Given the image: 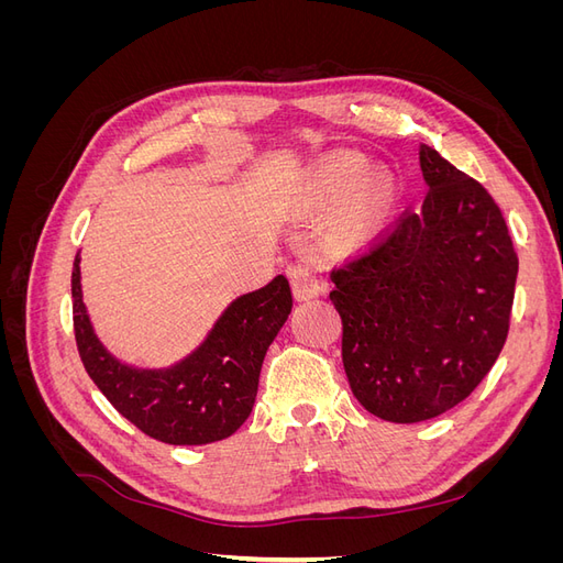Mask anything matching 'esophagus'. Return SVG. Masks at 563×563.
<instances>
[{"instance_id":"1","label":"esophagus","mask_w":563,"mask_h":563,"mask_svg":"<svg viewBox=\"0 0 563 563\" xmlns=\"http://www.w3.org/2000/svg\"><path fill=\"white\" fill-rule=\"evenodd\" d=\"M288 279H291L294 296L298 300H310L323 291V282L308 261H298L288 267Z\"/></svg>"}]
</instances>
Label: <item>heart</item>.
<instances>
[{"mask_svg":"<svg viewBox=\"0 0 563 563\" xmlns=\"http://www.w3.org/2000/svg\"><path fill=\"white\" fill-rule=\"evenodd\" d=\"M364 166L352 157H340L333 164L323 168L319 187H317V201L329 203L338 197H343L347 190L362 180ZM380 213V197L376 190L362 192L350 207L340 216V232L345 236H360L378 220Z\"/></svg>","mask_w":563,"mask_h":563,"instance_id":"1","label":"heart"}]
</instances>
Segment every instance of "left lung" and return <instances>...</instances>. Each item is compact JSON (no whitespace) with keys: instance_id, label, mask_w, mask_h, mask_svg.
I'll return each mask as SVG.
<instances>
[{"instance_id":"1","label":"left lung","mask_w":563,"mask_h":563,"mask_svg":"<svg viewBox=\"0 0 563 563\" xmlns=\"http://www.w3.org/2000/svg\"><path fill=\"white\" fill-rule=\"evenodd\" d=\"M422 209L331 269L343 366L366 411L430 420L467 399L509 333L519 258L486 187L420 145Z\"/></svg>"}]
</instances>
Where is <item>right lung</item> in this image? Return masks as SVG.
<instances>
[{
  "mask_svg": "<svg viewBox=\"0 0 563 563\" xmlns=\"http://www.w3.org/2000/svg\"><path fill=\"white\" fill-rule=\"evenodd\" d=\"M284 275L236 298L195 354L174 368L139 371L119 364L91 331L81 302L79 253L73 267V323L79 360L108 401L147 437L199 446L240 430L249 418L265 352L291 312Z\"/></svg>",
  "mask_w": 563,
  "mask_h": 563,
  "instance_id": "right-lung-1",
  "label": "right lung"
}]
</instances>
